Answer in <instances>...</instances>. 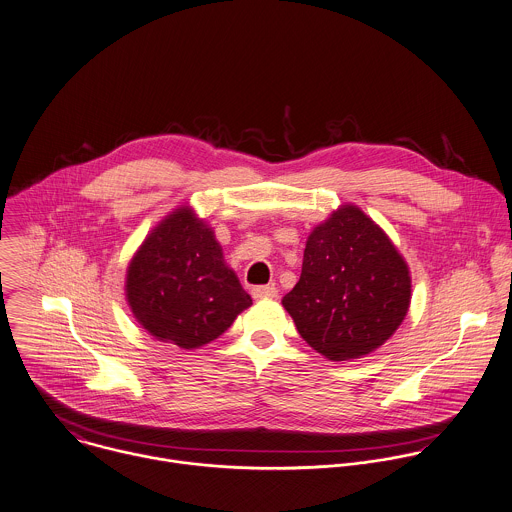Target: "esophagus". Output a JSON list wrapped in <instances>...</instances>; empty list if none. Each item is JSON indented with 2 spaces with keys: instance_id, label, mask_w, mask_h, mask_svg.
<instances>
[{
  "instance_id": "obj_1",
  "label": "esophagus",
  "mask_w": 512,
  "mask_h": 512,
  "mask_svg": "<svg viewBox=\"0 0 512 512\" xmlns=\"http://www.w3.org/2000/svg\"><path fill=\"white\" fill-rule=\"evenodd\" d=\"M252 296H254L256 300L276 298V296H278V288H276V286H256V288H252Z\"/></svg>"
}]
</instances>
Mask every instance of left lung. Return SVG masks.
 I'll list each match as a JSON object with an SVG mask.
<instances>
[{
	"instance_id": "8db88e82",
	"label": "left lung",
	"mask_w": 512,
	"mask_h": 512,
	"mask_svg": "<svg viewBox=\"0 0 512 512\" xmlns=\"http://www.w3.org/2000/svg\"><path fill=\"white\" fill-rule=\"evenodd\" d=\"M411 304L409 266L357 206L341 204L308 236L298 284L282 300L300 336L330 361L389 340Z\"/></svg>"
}]
</instances>
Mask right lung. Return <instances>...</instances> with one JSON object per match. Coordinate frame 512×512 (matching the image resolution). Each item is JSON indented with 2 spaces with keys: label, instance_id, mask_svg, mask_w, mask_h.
<instances>
[{
  "label": "right lung",
  "instance_id": "1",
  "mask_svg": "<svg viewBox=\"0 0 512 512\" xmlns=\"http://www.w3.org/2000/svg\"><path fill=\"white\" fill-rule=\"evenodd\" d=\"M125 290L137 322L180 349L216 340L252 304L212 228L188 206L145 238L127 268Z\"/></svg>",
  "mask_w": 512,
  "mask_h": 512
}]
</instances>
